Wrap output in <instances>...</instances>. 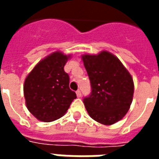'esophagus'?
Instances as JSON below:
<instances>
[{"label":"esophagus","mask_w":159,"mask_h":159,"mask_svg":"<svg viewBox=\"0 0 159 159\" xmlns=\"http://www.w3.org/2000/svg\"><path fill=\"white\" fill-rule=\"evenodd\" d=\"M76 93H77V97H82V92H81V91H80V90H77V92H76Z\"/></svg>","instance_id":"obj_1"}]
</instances>
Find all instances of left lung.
Masks as SVG:
<instances>
[{
  "label": "left lung",
  "instance_id": "1",
  "mask_svg": "<svg viewBox=\"0 0 159 159\" xmlns=\"http://www.w3.org/2000/svg\"><path fill=\"white\" fill-rule=\"evenodd\" d=\"M82 59L92 86V93L83 100L89 116L105 125L118 122L128 112L133 100L134 86L130 73L108 51L83 54Z\"/></svg>",
  "mask_w": 159,
  "mask_h": 159
}]
</instances>
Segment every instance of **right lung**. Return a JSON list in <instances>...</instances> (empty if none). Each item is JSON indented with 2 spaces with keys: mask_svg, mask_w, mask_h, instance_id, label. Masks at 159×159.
<instances>
[{
  "mask_svg": "<svg viewBox=\"0 0 159 159\" xmlns=\"http://www.w3.org/2000/svg\"><path fill=\"white\" fill-rule=\"evenodd\" d=\"M71 56L56 51L39 61L26 77V107L39 120L51 122L61 118L77 98L69 88V76L64 72Z\"/></svg>",
  "mask_w": 159,
  "mask_h": 159,
  "instance_id": "obj_1",
  "label": "right lung"
}]
</instances>
